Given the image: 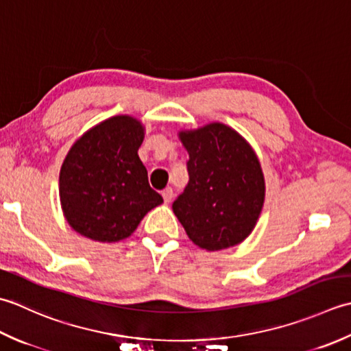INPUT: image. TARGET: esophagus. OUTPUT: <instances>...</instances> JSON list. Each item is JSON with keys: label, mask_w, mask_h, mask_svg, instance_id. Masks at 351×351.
I'll list each match as a JSON object with an SVG mask.
<instances>
[{"label": "esophagus", "mask_w": 351, "mask_h": 351, "mask_svg": "<svg viewBox=\"0 0 351 351\" xmlns=\"http://www.w3.org/2000/svg\"><path fill=\"white\" fill-rule=\"evenodd\" d=\"M173 195H174V192L171 188H167V189L162 191V197H163V202H165V203H169L171 199H173Z\"/></svg>", "instance_id": "esophagus-1"}]
</instances>
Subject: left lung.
I'll return each mask as SVG.
<instances>
[{
  "mask_svg": "<svg viewBox=\"0 0 351 351\" xmlns=\"http://www.w3.org/2000/svg\"><path fill=\"white\" fill-rule=\"evenodd\" d=\"M189 183L173 203L188 238L207 252L230 248L254 230L265 203V177L253 147L223 123L180 130Z\"/></svg>",
  "mask_w": 351,
  "mask_h": 351,
  "instance_id": "1",
  "label": "left lung"
}]
</instances>
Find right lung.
<instances>
[{
    "mask_svg": "<svg viewBox=\"0 0 351 351\" xmlns=\"http://www.w3.org/2000/svg\"><path fill=\"white\" fill-rule=\"evenodd\" d=\"M144 136L138 118L117 115L89 128L69 148L60 168L59 197L74 232L97 242L123 241L163 203L149 188L138 156Z\"/></svg>",
    "mask_w": 351,
    "mask_h": 351,
    "instance_id": "obj_1",
    "label": "right lung"
}]
</instances>
